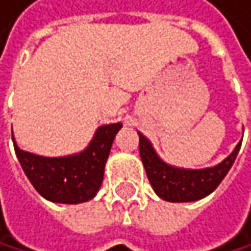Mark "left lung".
I'll list each match as a JSON object with an SVG mask.
<instances>
[{
	"label": "left lung",
	"mask_w": 251,
	"mask_h": 251,
	"mask_svg": "<svg viewBox=\"0 0 251 251\" xmlns=\"http://www.w3.org/2000/svg\"><path fill=\"white\" fill-rule=\"evenodd\" d=\"M138 137L140 156L146 169L148 179L153 191L167 201H194L211 194L230 170L241 148L239 141L233 152L214 167L188 170L169 166L158 156L146 137L140 132Z\"/></svg>",
	"instance_id": "obj_1"
}]
</instances>
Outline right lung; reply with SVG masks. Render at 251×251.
<instances>
[{"mask_svg":"<svg viewBox=\"0 0 251 251\" xmlns=\"http://www.w3.org/2000/svg\"><path fill=\"white\" fill-rule=\"evenodd\" d=\"M120 128V122L99 126L82 152L60 158H46L19 149L13 132L12 140L22 170L36 191L55 203L75 205L92 200L99 191L105 162Z\"/></svg>","mask_w":251,"mask_h":251,"instance_id":"obj_1","label":"right lung"}]
</instances>
